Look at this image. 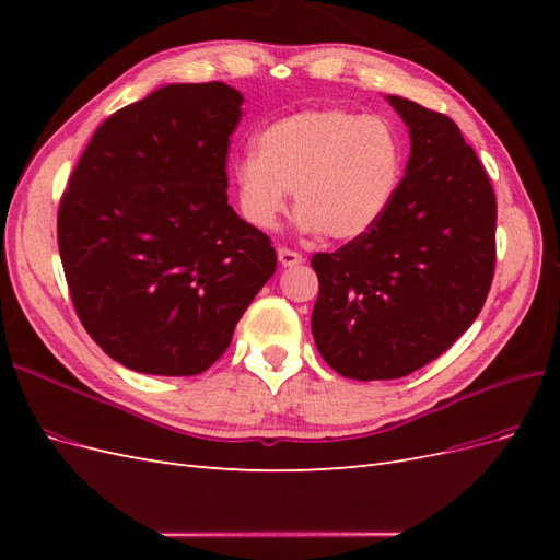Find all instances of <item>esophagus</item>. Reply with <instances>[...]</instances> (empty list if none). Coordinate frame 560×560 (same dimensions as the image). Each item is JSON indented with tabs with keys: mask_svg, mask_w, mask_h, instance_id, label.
I'll list each match as a JSON object with an SVG mask.
<instances>
[{
	"mask_svg": "<svg viewBox=\"0 0 560 560\" xmlns=\"http://www.w3.org/2000/svg\"><path fill=\"white\" fill-rule=\"evenodd\" d=\"M278 261H280L284 268H292V266H299V264H303V257H301L299 252H294V249L278 247Z\"/></svg>",
	"mask_w": 560,
	"mask_h": 560,
	"instance_id": "esophagus-1",
	"label": "esophagus"
}]
</instances>
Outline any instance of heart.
I'll return each instance as SVG.
<instances>
[{
    "mask_svg": "<svg viewBox=\"0 0 560 560\" xmlns=\"http://www.w3.org/2000/svg\"><path fill=\"white\" fill-rule=\"evenodd\" d=\"M401 177L404 142L395 126L348 109L278 118L231 171L249 226L273 229L292 191L299 229L338 243L358 241L381 222Z\"/></svg>",
    "mask_w": 560,
    "mask_h": 560,
    "instance_id": "1",
    "label": "heart"
}]
</instances>
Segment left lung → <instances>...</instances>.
Segmentation results:
<instances>
[{
    "instance_id": "left-lung-1",
    "label": "left lung",
    "mask_w": 560,
    "mask_h": 560,
    "mask_svg": "<svg viewBox=\"0 0 560 560\" xmlns=\"http://www.w3.org/2000/svg\"><path fill=\"white\" fill-rule=\"evenodd\" d=\"M411 154L381 222L313 268L311 327L325 362L352 381L409 376L460 338L495 270V194L448 116L387 95Z\"/></svg>"
}]
</instances>
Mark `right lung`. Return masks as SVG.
<instances>
[{"label":"right lung","mask_w":560,"mask_h":560,"mask_svg":"<svg viewBox=\"0 0 560 560\" xmlns=\"http://www.w3.org/2000/svg\"><path fill=\"white\" fill-rule=\"evenodd\" d=\"M243 95L167 83L95 130L67 184L58 247L81 325L112 360L196 376L276 273L268 235L229 206Z\"/></svg>","instance_id":"obj_1"}]
</instances>
